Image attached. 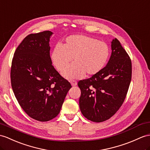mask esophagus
I'll return each mask as SVG.
<instances>
[{
  "mask_svg": "<svg viewBox=\"0 0 150 150\" xmlns=\"http://www.w3.org/2000/svg\"><path fill=\"white\" fill-rule=\"evenodd\" d=\"M71 85H72V86H76V85H78L77 82H76V81H72L71 82Z\"/></svg>",
  "mask_w": 150,
  "mask_h": 150,
  "instance_id": "34e87169",
  "label": "esophagus"
}]
</instances>
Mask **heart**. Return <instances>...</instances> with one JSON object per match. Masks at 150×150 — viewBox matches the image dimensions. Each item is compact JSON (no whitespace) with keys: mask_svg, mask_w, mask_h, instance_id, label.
I'll list each match as a JSON object with an SVG mask.
<instances>
[{"mask_svg":"<svg viewBox=\"0 0 150 150\" xmlns=\"http://www.w3.org/2000/svg\"><path fill=\"white\" fill-rule=\"evenodd\" d=\"M109 55V47L104 42L84 35H73L66 38L62 45H58L51 54L53 65L64 71L72 59L73 64L63 73L68 79L93 76L103 70Z\"/></svg>","mask_w":150,"mask_h":150,"instance_id":"obj_1","label":"heart"}]
</instances>
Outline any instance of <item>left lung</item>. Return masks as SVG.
Listing matches in <instances>:
<instances>
[{
    "label": "left lung",
    "mask_w": 150,
    "mask_h": 150,
    "mask_svg": "<svg viewBox=\"0 0 150 150\" xmlns=\"http://www.w3.org/2000/svg\"><path fill=\"white\" fill-rule=\"evenodd\" d=\"M107 65L92 78L79 81V103L83 115L93 122L110 118L121 107L131 81L132 63L117 39L111 42Z\"/></svg>",
    "instance_id": "8db88e82"
}]
</instances>
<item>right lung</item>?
<instances>
[{
	"mask_svg": "<svg viewBox=\"0 0 150 150\" xmlns=\"http://www.w3.org/2000/svg\"><path fill=\"white\" fill-rule=\"evenodd\" d=\"M53 34L44 31L27 35L14 52L11 70L18 103L30 117L40 122L59 114L72 87L52 65L50 41Z\"/></svg>",
	"mask_w": 150,
	"mask_h": 150,
	"instance_id": "1",
	"label": "right lung"
}]
</instances>
